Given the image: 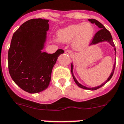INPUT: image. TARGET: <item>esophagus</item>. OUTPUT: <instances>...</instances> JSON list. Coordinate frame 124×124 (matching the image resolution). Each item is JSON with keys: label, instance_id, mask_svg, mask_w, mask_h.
Segmentation results:
<instances>
[{"label": "esophagus", "instance_id": "esophagus-1", "mask_svg": "<svg viewBox=\"0 0 124 124\" xmlns=\"http://www.w3.org/2000/svg\"><path fill=\"white\" fill-rule=\"evenodd\" d=\"M65 53H66V54H68V55H70L71 57H73V56H74L73 53H72L71 51H70V50L65 51Z\"/></svg>", "mask_w": 124, "mask_h": 124}]
</instances>
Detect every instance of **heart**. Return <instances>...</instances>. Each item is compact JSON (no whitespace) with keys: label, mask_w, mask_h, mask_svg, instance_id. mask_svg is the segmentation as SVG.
I'll return each mask as SVG.
<instances>
[{"label":"heart","mask_w":124,"mask_h":124,"mask_svg":"<svg viewBox=\"0 0 124 124\" xmlns=\"http://www.w3.org/2000/svg\"><path fill=\"white\" fill-rule=\"evenodd\" d=\"M94 29L90 23L71 24L60 29L57 33L58 40L63 43L71 42L72 49L77 51L84 50L92 40Z\"/></svg>","instance_id":"obj_1"}]
</instances>
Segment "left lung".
<instances>
[{
	"label": "left lung",
	"instance_id": "8db88e82",
	"mask_svg": "<svg viewBox=\"0 0 124 124\" xmlns=\"http://www.w3.org/2000/svg\"><path fill=\"white\" fill-rule=\"evenodd\" d=\"M88 20L89 22H91V23H92V24H95L96 26H98V28L100 29L99 31H98L96 34H95V35H94V38L93 39V40L91 43V45H95L97 44L98 43L100 42H108L112 46L114 47V49H115V55H116V48H115V44L113 42V38H112V36L110 33V32L108 31L107 29H106L105 27H104L103 25H102L100 22H98V20H95V19H88ZM115 64L113 65V70H112V72L111 75H109V77H108V78L107 79L106 81H105V82L102 83V84L100 85H98V86L96 87H87L85 86V85H82L81 84H80L77 81V80L76 79L75 77L74 76L73 74V63H71V73H72V76H73V79L75 82V83L77 84L78 86L80 87H81L82 89H88V90H96V89H98L100 87H102L104 85H105L106 83L108 82V81H109L110 79L111 78L113 75L114 73V71H115Z\"/></svg>",
	"mask_w": 124,
	"mask_h": 124
}]
</instances>
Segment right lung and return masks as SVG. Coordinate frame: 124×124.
<instances>
[{"instance_id": "obj_1", "label": "right lung", "mask_w": 124, "mask_h": 124, "mask_svg": "<svg viewBox=\"0 0 124 124\" xmlns=\"http://www.w3.org/2000/svg\"><path fill=\"white\" fill-rule=\"evenodd\" d=\"M49 20L33 18L20 26L13 35L8 51V69L13 80L30 93H37L48 87L51 72L58 56L42 49L49 30Z\"/></svg>"}]
</instances>
